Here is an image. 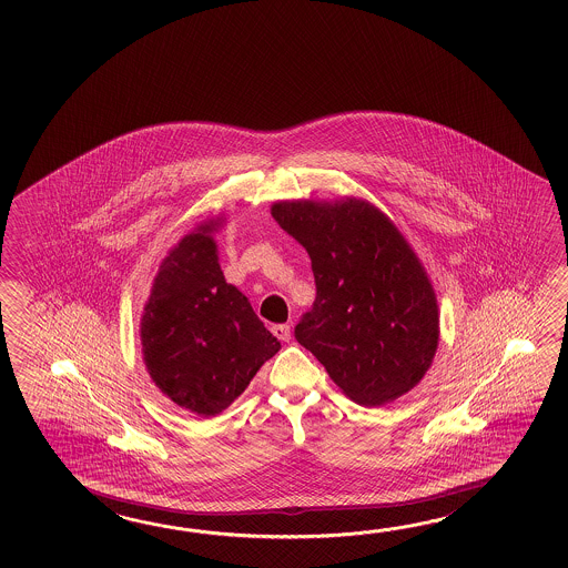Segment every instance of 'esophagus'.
<instances>
[{
  "label": "esophagus",
  "mask_w": 568,
  "mask_h": 568,
  "mask_svg": "<svg viewBox=\"0 0 568 568\" xmlns=\"http://www.w3.org/2000/svg\"><path fill=\"white\" fill-rule=\"evenodd\" d=\"M272 333L280 341H290V325H274L272 326Z\"/></svg>",
  "instance_id": "esophagus-1"
}]
</instances>
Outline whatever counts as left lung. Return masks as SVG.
Returning a JSON list of instances; mask_svg holds the SVG:
<instances>
[{
	"label": "left lung",
	"instance_id": "obj_1",
	"mask_svg": "<svg viewBox=\"0 0 568 568\" xmlns=\"http://www.w3.org/2000/svg\"><path fill=\"white\" fill-rule=\"evenodd\" d=\"M272 217L313 264L316 298L294 328L302 347L362 406L418 386L438 347V304L394 221L355 196L278 201Z\"/></svg>",
	"mask_w": 568,
	"mask_h": 568
}]
</instances>
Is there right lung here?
Returning a JSON list of instances; mask_svg holds the SVG:
<instances>
[{
  "label": "right lung",
  "instance_id": "obj_1",
  "mask_svg": "<svg viewBox=\"0 0 568 568\" xmlns=\"http://www.w3.org/2000/svg\"><path fill=\"white\" fill-rule=\"evenodd\" d=\"M223 221L206 219L170 250L140 323L152 382L203 418L230 408L280 349L278 338L221 272L213 235Z\"/></svg>",
  "mask_w": 568,
  "mask_h": 568
}]
</instances>
